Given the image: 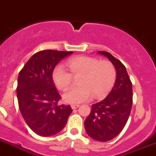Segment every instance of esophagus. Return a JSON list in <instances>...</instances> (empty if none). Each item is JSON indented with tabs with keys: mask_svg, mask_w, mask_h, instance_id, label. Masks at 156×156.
Returning a JSON list of instances; mask_svg holds the SVG:
<instances>
[{
	"mask_svg": "<svg viewBox=\"0 0 156 156\" xmlns=\"http://www.w3.org/2000/svg\"><path fill=\"white\" fill-rule=\"evenodd\" d=\"M80 107L79 104H71V108L72 109H76Z\"/></svg>",
	"mask_w": 156,
	"mask_h": 156,
	"instance_id": "34e87169",
	"label": "esophagus"
}]
</instances>
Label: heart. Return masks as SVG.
<instances>
[{
	"instance_id": "heart-1",
	"label": "heart",
	"mask_w": 156,
	"mask_h": 156,
	"mask_svg": "<svg viewBox=\"0 0 156 156\" xmlns=\"http://www.w3.org/2000/svg\"><path fill=\"white\" fill-rule=\"evenodd\" d=\"M67 67L58 65L54 68L52 77L58 89L66 90L72 85L73 76H79L80 86L67 90L63 98L68 104H80L91 98L105 97L115 80V69L109 61H101L89 56H78L67 61Z\"/></svg>"
}]
</instances>
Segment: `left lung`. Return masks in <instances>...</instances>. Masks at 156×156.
I'll return each instance as SVG.
<instances>
[{
  "label": "left lung",
  "instance_id": "obj_1",
  "mask_svg": "<svg viewBox=\"0 0 156 156\" xmlns=\"http://www.w3.org/2000/svg\"><path fill=\"white\" fill-rule=\"evenodd\" d=\"M98 53L105 55L112 62L116 70V80L107 98L91 106L84 126L89 137L106 142L119 134L127 123L132 107V83L119 60L110 52L99 51Z\"/></svg>",
  "mask_w": 156,
  "mask_h": 156
}]
</instances>
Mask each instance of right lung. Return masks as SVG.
<instances>
[{
    "mask_svg": "<svg viewBox=\"0 0 156 156\" xmlns=\"http://www.w3.org/2000/svg\"><path fill=\"white\" fill-rule=\"evenodd\" d=\"M73 52L46 49L30 58L20 70L16 91L19 107L26 124L34 133L49 137L62 131L73 110L58 105L61 96L52 80L55 67Z\"/></svg>",
    "mask_w": 156,
    "mask_h": 156,
    "instance_id": "1",
    "label": "right lung"
}]
</instances>
